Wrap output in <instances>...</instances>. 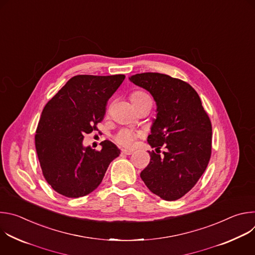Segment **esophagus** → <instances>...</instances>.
Returning <instances> with one entry per match:
<instances>
[{"mask_svg": "<svg viewBox=\"0 0 255 255\" xmlns=\"http://www.w3.org/2000/svg\"><path fill=\"white\" fill-rule=\"evenodd\" d=\"M121 153L125 154V155H131L133 153V151L132 150H127V149H122Z\"/></svg>", "mask_w": 255, "mask_h": 255, "instance_id": "34e87169", "label": "esophagus"}]
</instances>
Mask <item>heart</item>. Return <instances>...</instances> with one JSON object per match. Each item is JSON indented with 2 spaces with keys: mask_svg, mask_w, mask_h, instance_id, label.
I'll list each match as a JSON object with an SVG mask.
<instances>
[{
  "mask_svg": "<svg viewBox=\"0 0 255 255\" xmlns=\"http://www.w3.org/2000/svg\"><path fill=\"white\" fill-rule=\"evenodd\" d=\"M144 97H147V95H145L144 93H141V92H135L131 95L130 99L131 101H136V100H139L141 98H144ZM141 133L138 132V131H134L132 129H122L120 130L116 136H115V140L117 141L118 144H120L121 146H124V147H130L131 145L133 144L135 138L137 136H139Z\"/></svg>",
  "mask_w": 255,
  "mask_h": 255,
  "instance_id": "b5f03b06",
  "label": "heart"
}]
</instances>
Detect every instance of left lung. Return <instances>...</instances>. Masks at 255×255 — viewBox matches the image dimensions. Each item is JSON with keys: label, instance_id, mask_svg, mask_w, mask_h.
Instances as JSON below:
<instances>
[{"label": "left lung", "instance_id": "obj_1", "mask_svg": "<svg viewBox=\"0 0 255 255\" xmlns=\"http://www.w3.org/2000/svg\"><path fill=\"white\" fill-rule=\"evenodd\" d=\"M129 81L151 94L156 118L148 135L150 162L140 176L146 187L165 201L185 196L207 168L212 149V125L197 92L187 83L158 72H143Z\"/></svg>", "mask_w": 255, "mask_h": 255}]
</instances>
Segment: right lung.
Listing matches in <instances>:
<instances>
[{
	"label": "right lung",
	"instance_id": "1",
	"mask_svg": "<svg viewBox=\"0 0 255 255\" xmlns=\"http://www.w3.org/2000/svg\"><path fill=\"white\" fill-rule=\"evenodd\" d=\"M124 75L71 78L45 105L35 135L36 152L51 188L67 198L84 197L102 183L120 149L105 140L96 151L84 146V135L97 129L106 114L108 100Z\"/></svg>",
	"mask_w": 255,
	"mask_h": 255
}]
</instances>
